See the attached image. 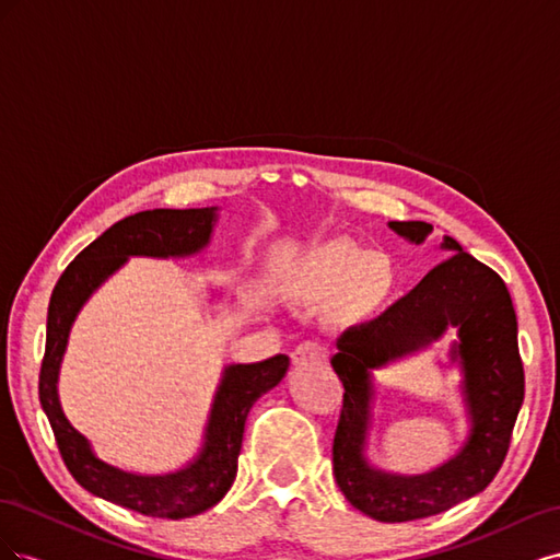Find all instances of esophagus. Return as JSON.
Returning a JSON list of instances; mask_svg holds the SVG:
<instances>
[{
    "label": "esophagus",
    "instance_id": "obj_1",
    "mask_svg": "<svg viewBox=\"0 0 560 560\" xmlns=\"http://www.w3.org/2000/svg\"><path fill=\"white\" fill-rule=\"evenodd\" d=\"M327 360V348L319 346L315 341L299 343L292 350V364L294 366H317Z\"/></svg>",
    "mask_w": 560,
    "mask_h": 560
}]
</instances>
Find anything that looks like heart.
I'll use <instances>...</instances> for the list:
<instances>
[{
  "mask_svg": "<svg viewBox=\"0 0 560 560\" xmlns=\"http://www.w3.org/2000/svg\"><path fill=\"white\" fill-rule=\"evenodd\" d=\"M395 287V266L383 254L334 241L303 257L287 282L290 296L308 306L331 301L336 325H352L374 313Z\"/></svg>",
  "mask_w": 560,
  "mask_h": 560,
  "instance_id": "1",
  "label": "heart"
}]
</instances>
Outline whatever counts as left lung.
Wrapping results in <instances>:
<instances>
[{
    "label": "left lung",
    "mask_w": 560,
    "mask_h": 560,
    "mask_svg": "<svg viewBox=\"0 0 560 560\" xmlns=\"http://www.w3.org/2000/svg\"><path fill=\"white\" fill-rule=\"evenodd\" d=\"M389 229L416 245L432 233L425 222H389ZM442 249L453 254L376 319L343 331L331 358L346 387L331 451L336 483L354 510L383 523L434 516L481 493L504 463L523 404L525 378L510 290L493 268L448 235ZM448 326L458 329L452 357L464 366L470 434L451 462L425 475L385 472L368 457L373 371L429 345Z\"/></svg>",
    "instance_id": "1"
}]
</instances>
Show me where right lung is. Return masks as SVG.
<instances>
[{"mask_svg": "<svg viewBox=\"0 0 560 560\" xmlns=\"http://www.w3.org/2000/svg\"><path fill=\"white\" fill-rule=\"evenodd\" d=\"M214 222L217 208L144 210L130 214L79 252V257L56 282L48 303L39 401L56 434L62 460L89 493L144 516L189 518L208 512L229 493L238 471L245 420L252 404L284 378L290 358L276 354L264 362L226 366L210 406L200 448L189 463L167 474H135L100 460L89 439L79 434L62 413L58 397L60 362L81 306L128 257H189L210 243Z\"/></svg>", "mask_w": 560, "mask_h": 560, "instance_id": "right-lung-1", "label": "right lung"}]
</instances>
